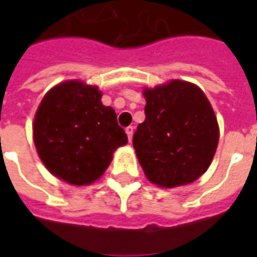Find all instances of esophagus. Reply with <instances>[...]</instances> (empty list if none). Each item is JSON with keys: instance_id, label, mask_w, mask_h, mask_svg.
<instances>
[{"instance_id": "obj_1", "label": "esophagus", "mask_w": 257, "mask_h": 257, "mask_svg": "<svg viewBox=\"0 0 257 257\" xmlns=\"http://www.w3.org/2000/svg\"><path fill=\"white\" fill-rule=\"evenodd\" d=\"M125 132H126V135H128L129 142H132V136H134V132H135L134 126H128V128L125 129Z\"/></svg>"}]
</instances>
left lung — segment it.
I'll use <instances>...</instances> for the list:
<instances>
[{
    "instance_id": "obj_1",
    "label": "left lung",
    "mask_w": 257,
    "mask_h": 257,
    "mask_svg": "<svg viewBox=\"0 0 257 257\" xmlns=\"http://www.w3.org/2000/svg\"><path fill=\"white\" fill-rule=\"evenodd\" d=\"M146 119L134 147L146 178L160 187L189 184L209 168L219 142L213 108L197 85L173 79L146 88Z\"/></svg>"
}]
</instances>
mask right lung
I'll use <instances>...</instances> for the list:
<instances>
[{
	"instance_id": "1",
	"label": "right lung",
	"mask_w": 257,
	"mask_h": 257,
	"mask_svg": "<svg viewBox=\"0 0 257 257\" xmlns=\"http://www.w3.org/2000/svg\"><path fill=\"white\" fill-rule=\"evenodd\" d=\"M33 135L48 171L75 186L97 180L112 153L128 143L112 107L103 106L99 88L81 81L62 82L44 96Z\"/></svg>"
}]
</instances>
